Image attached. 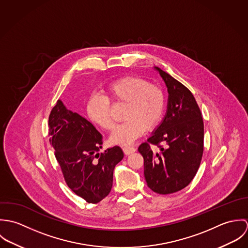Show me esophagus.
Segmentation results:
<instances>
[{
    "mask_svg": "<svg viewBox=\"0 0 248 248\" xmlns=\"http://www.w3.org/2000/svg\"><path fill=\"white\" fill-rule=\"evenodd\" d=\"M136 151H137V149L132 146H124L123 147V152L125 153V155H131V154L135 153Z\"/></svg>",
    "mask_w": 248,
    "mask_h": 248,
    "instance_id": "esophagus-1",
    "label": "esophagus"
}]
</instances>
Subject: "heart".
Instances as JSON below:
<instances>
[{"mask_svg":"<svg viewBox=\"0 0 248 248\" xmlns=\"http://www.w3.org/2000/svg\"><path fill=\"white\" fill-rule=\"evenodd\" d=\"M107 95L115 103H123V123L116 126L109 137L114 144H130L146 130L155 128L160 121L165 99L162 91L146 80L127 76L109 83ZM87 113L91 120L104 130L112 126L109 101L106 96L94 93L87 103Z\"/></svg>","mask_w":248,"mask_h":248,"instance_id":"1","label":"heart"}]
</instances>
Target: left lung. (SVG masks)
Returning <instances> with one entry per match:
<instances>
[{"instance_id": "1", "label": "left lung", "mask_w": 248, "mask_h": 248, "mask_svg": "<svg viewBox=\"0 0 248 248\" xmlns=\"http://www.w3.org/2000/svg\"><path fill=\"white\" fill-rule=\"evenodd\" d=\"M168 92L166 113L147 142L139 147L148 187L167 195L186 187L196 176L203 153V120L192 93L167 72L155 67ZM163 142L155 153L148 144Z\"/></svg>"}]
</instances>
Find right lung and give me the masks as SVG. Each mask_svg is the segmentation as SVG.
Returning a JSON list of instances; mask_svg holds the SVG:
<instances>
[{
    "label": "right lung",
    "mask_w": 248,
    "mask_h": 248,
    "mask_svg": "<svg viewBox=\"0 0 248 248\" xmlns=\"http://www.w3.org/2000/svg\"><path fill=\"white\" fill-rule=\"evenodd\" d=\"M49 142L68 186L89 203H97L111 190L113 169L124 154L119 146L102 148L103 137L85 117L62 100L48 118Z\"/></svg>",
    "instance_id": "add662e5"
}]
</instances>
